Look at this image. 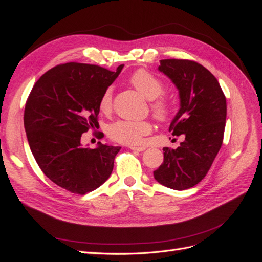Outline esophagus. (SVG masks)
<instances>
[{"label":"esophagus","mask_w":262,"mask_h":262,"mask_svg":"<svg viewBox=\"0 0 262 262\" xmlns=\"http://www.w3.org/2000/svg\"><path fill=\"white\" fill-rule=\"evenodd\" d=\"M130 149L134 150V152H143V150H145V147H143V146H130Z\"/></svg>","instance_id":"obj_1"}]
</instances>
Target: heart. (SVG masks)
I'll return each instance as SVG.
<instances>
[{"mask_svg":"<svg viewBox=\"0 0 262 262\" xmlns=\"http://www.w3.org/2000/svg\"><path fill=\"white\" fill-rule=\"evenodd\" d=\"M131 84L147 100H155L164 92V85L156 76L145 70H139L130 78ZM113 104V89L108 87L99 99V110L108 113ZM155 116L166 120L170 116V106L163 99L155 100L152 105ZM152 131V124L145 120H117L108 126V134L119 143L138 145L142 143L143 137Z\"/></svg>","mask_w":262,"mask_h":262,"instance_id":"1","label":"heart"}]
</instances>
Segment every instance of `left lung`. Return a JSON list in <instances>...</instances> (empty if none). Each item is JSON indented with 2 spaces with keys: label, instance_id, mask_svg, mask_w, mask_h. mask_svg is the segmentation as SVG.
Instances as JSON below:
<instances>
[{
  "label": "left lung",
  "instance_id": "left-lung-1",
  "mask_svg": "<svg viewBox=\"0 0 262 262\" xmlns=\"http://www.w3.org/2000/svg\"><path fill=\"white\" fill-rule=\"evenodd\" d=\"M158 71L175 84L179 110L169 125L172 136L182 134L177 148L164 147V162L154 178L161 185L185 190L205 177L223 142L226 98L209 70L194 61L165 59Z\"/></svg>",
  "mask_w": 262,
  "mask_h": 262
}]
</instances>
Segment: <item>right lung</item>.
<instances>
[{
	"mask_svg": "<svg viewBox=\"0 0 262 262\" xmlns=\"http://www.w3.org/2000/svg\"><path fill=\"white\" fill-rule=\"evenodd\" d=\"M85 63H66L46 72L26 102L24 125L39 167L55 185L77 194L100 187L112 175L120 146H83L81 137L99 125V99L120 74Z\"/></svg>",
	"mask_w": 262,
	"mask_h": 262,
	"instance_id": "obj_1",
	"label": "right lung"
}]
</instances>
